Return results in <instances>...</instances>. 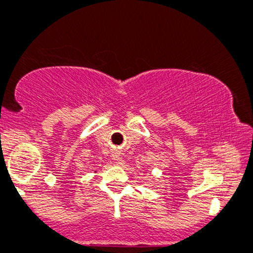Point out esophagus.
Returning <instances> with one entry per match:
<instances>
[{
    "label": "esophagus",
    "mask_w": 253,
    "mask_h": 253,
    "mask_svg": "<svg viewBox=\"0 0 253 253\" xmlns=\"http://www.w3.org/2000/svg\"><path fill=\"white\" fill-rule=\"evenodd\" d=\"M114 161L115 163H117V165H122V162H123V160H122V156H121V153L120 151H115L114 153Z\"/></svg>",
    "instance_id": "34e87169"
}]
</instances>
